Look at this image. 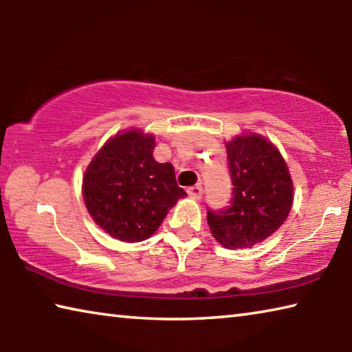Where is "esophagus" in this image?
<instances>
[{"mask_svg":"<svg viewBox=\"0 0 352 352\" xmlns=\"http://www.w3.org/2000/svg\"><path fill=\"white\" fill-rule=\"evenodd\" d=\"M188 194H189V197H192L195 200H200L201 195H204V188H201L200 184H195V186L188 188Z\"/></svg>","mask_w":352,"mask_h":352,"instance_id":"34e87169","label":"esophagus"}]
</instances>
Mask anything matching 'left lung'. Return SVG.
I'll return each mask as SVG.
<instances>
[{"mask_svg":"<svg viewBox=\"0 0 352 352\" xmlns=\"http://www.w3.org/2000/svg\"><path fill=\"white\" fill-rule=\"evenodd\" d=\"M233 199L208 210L212 236L226 248H248L272 236L287 219L294 183L283 155L264 136L247 133L226 142Z\"/></svg>","mask_w":352,"mask_h":352,"instance_id":"1","label":"left lung"}]
</instances>
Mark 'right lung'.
Here are the masks:
<instances>
[{
  "label": "right lung",
  "mask_w": 352,
  "mask_h": 352,
  "mask_svg": "<svg viewBox=\"0 0 352 352\" xmlns=\"http://www.w3.org/2000/svg\"><path fill=\"white\" fill-rule=\"evenodd\" d=\"M153 148V135L127 130L105 142L83 175L87 210L115 239H147L177 200L186 197L174 166L155 162Z\"/></svg>",
  "instance_id": "right-lung-1"
}]
</instances>
